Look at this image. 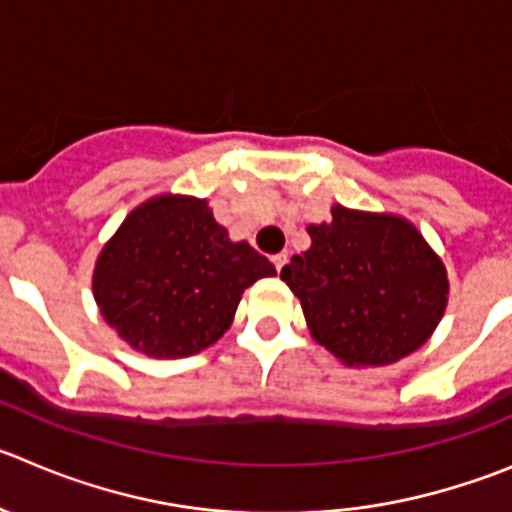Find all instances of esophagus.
<instances>
[{
	"instance_id": "34e87169",
	"label": "esophagus",
	"mask_w": 512,
	"mask_h": 512,
	"mask_svg": "<svg viewBox=\"0 0 512 512\" xmlns=\"http://www.w3.org/2000/svg\"><path fill=\"white\" fill-rule=\"evenodd\" d=\"M287 259H289V256H287V253H276V256H274V259H271V261H274V266H276V271H281V269H284V264H287Z\"/></svg>"
}]
</instances>
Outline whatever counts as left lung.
Instances as JSON below:
<instances>
[{
    "label": "left lung",
    "instance_id": "obj_1",
    "mask_svg": "<svg viewBox=\"0 0 512 512\" xmlns=\"http://www.w3.org/2000/svg\"><path fill=\"white\" fill-rule=\"evenodd\" d=\"M312 246L281 269L312 337L345 365H388L429 340L447 307L439 256L396 215L332 208Z\"/></svg>",
    "mask_w": 512,
    "mask_h": 512
}]
</instances>
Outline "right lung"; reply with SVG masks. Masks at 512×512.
I'll return each mask as SVG.
<instances>
[{"label": "right lung", "instance_id": "obj_1", "mask_svg": "<svg viewBox=\"0 0 512 512\" xmlns=\"http://www.w3.org/2000/svg\"><path fill=\"white\" fill-rule=\"evenodd\" d=\"M274 274L256 248L228 238L205 200L162 195L139 205L106 243L93 297L131 348L187 358L223 337L243 289Z\"/></svg>", "mask_w": 512, "mask_h": 512}]
</instances>
